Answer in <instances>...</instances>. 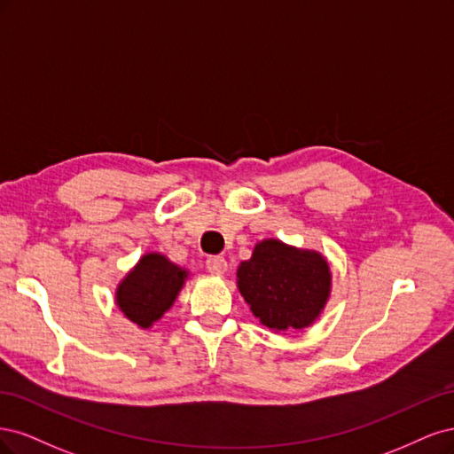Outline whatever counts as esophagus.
<instances>
[{
	"instance_id": "esophagus-1",
	"label": "esophagus",
	"mask_w": 454,
	"mask_h": 454,
	"mask_svg": "<svg viewBox=\"0 0 454 454\" xmlns=\"http://www.w3.org/2000/svg\"><path fill=\"white\" fill-rule=\"evenodd\" d=\"M206 266H207V271L211 273V275H224L226 273V270H228V262L223 258V256H211V258H207V262H206Z\"/></svg>"
}]
</instances>
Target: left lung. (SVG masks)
<instances>
[{
    "instance_id": "8db88e82",
    "label": "left lung",
    "mask_w": 454,
    "mask_h": 454,
    "mask_svg": "<svg viewBox=\"0 0 454 454\" xmlns=\"http://www.w3.org/2000/svg\"><path fill=\"white\" fill-rule=\"evenodd\" d=\"M238 288L253 315L273 332L311 326L332 292L328 260L318 251L262 239L238 268Z\"/></svg>"
}]
</instances>
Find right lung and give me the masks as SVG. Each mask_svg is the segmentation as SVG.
Listing matches in <instances>:
<instances>
[{
    "label": "right lung",
    "mask_w": 454,
    "mask_h": 454,
    "mask_svg": "<svg viewBox=\"0 0 454 454\" xmlns=\"http://www.w3.org/2000/svg\"><path fill=\"white\" fill-rule=\"evenodd\" d=\"M190 271L162 254L147 253L139 258L114 290V303L129 323L149 330L177 300Z\"/></svg>",
    "instance_id": "right-lung-1"
}]
</instances>
